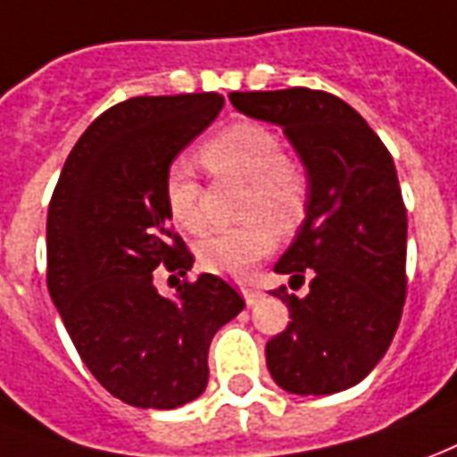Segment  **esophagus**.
<instances>
[{
	"mask_svg": "<svg viewBox=\"0 0 457 457\" xmlns=\"http://www.w3.org/2000/svg\"><path fill=\"white\" fill-rule=\"evenodd\" d=\"M242 296H245V302L252 306V304H257L264 295H262L260 289H254V287H242Z\"/></svg>",
	"mask_w": 457,
	"mask_h": 457,
	"instance_id": "obj_1",
	"label": "esophagus"
}]
</instances>
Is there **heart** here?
I'll return each instance as SVG.
<instances>
[{"instance_id":"heart-1","label":"heart","mask_w":457,"mask_h":457,"mask_svg":"<svg viewBox=\"0 0 457 457\" xmlns=\"http://www.w3.org/2000/svg\"><path fill=\"white\" fill-rule=\"evenodd\" d=\"M200 158L212 173L247 180L245 218L237 228L218 229L197 242V262L212 274L242 279L277 245V229L292 232L302 225L309 207V173L296 158L284 155L282 136L270 126L239 120L200 148ZM165 203L180 229L200 235L207 228L203 187L193 168L175 161L165 173Z\"/></svg>"}]
</instances>
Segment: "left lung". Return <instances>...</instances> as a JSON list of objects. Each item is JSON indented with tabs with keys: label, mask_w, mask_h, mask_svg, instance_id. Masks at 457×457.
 Returning a JSON list of instances; mask_svg holds the SVG:
<instances>
[{
	"label": "left lung",
	"mask_w": 457,
	"mask_h": 457,
	"mask_svg": "<svg viewBox=\"0 0 457 457\" xmlns=\"http://www.w3.org/2000/svg\"><path fill=\"white\" fill-rule=\"evenodd\" d=\"M229 101L284 130L312 185L304 222L274 264L289 287L309 279V292H272L292 321L267 341V369L289 394L346 391L384 359L406 302L408 220L394 158L327 91H235Z\"/></svg>",
	"instance_id": "8db88e82"
}]
</instances>
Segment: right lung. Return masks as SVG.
Here are the masks:
<instances>
[{
    "label": "right lung",
    "mask_w": 457,
    "mask_h": 457,
    "mask_svg": "<svg viewBox=\"0 0 457 457\" xmlns=\"http://www.w3.org/2000/svg\"><path fill=\"white\" fill-rule=\"evenodd\" d=\"M220 94L136 96L73 145L46 218V284L81 361L136 408H178L207 386V349L245 299L215 274L158 295L153 274L190 272L170 229L165 173L218 118Z\"/></svg>",
    "instance_id": "add662e5"
}]
</instances>
